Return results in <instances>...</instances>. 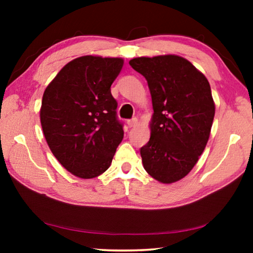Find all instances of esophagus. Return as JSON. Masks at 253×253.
<instances>
[{"label": "esophagus", "mask_w": 253, "mask_h": 253, "mask_svg": "<svg viewBox=\"0 0 253 253\" xmlns=\"http://www.w3.org/2000/svg\"><path fill=\"white\" fill-rule=\"evenodd\" d=\"M138 124V120H137V117H133L132 120H129L127 121V126L129 127H134Z\"/></svg>", "instance_id": "34e87169"}]
</instances>
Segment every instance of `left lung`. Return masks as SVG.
<instances>
[{"label": "left lung", "mask_w": 253, "mask_h": 253, "mask_svg": "<svg viewBox=\"0 0 253 253\" xmlns=\"http://www.w3.org/2000/svg\"><path fill=\"white\" fill-rule=\"evenodd\" d=\"M129 64L147 81L154 110L151 138L140 148L145 170L161 183L177 182L209 141L215 114L210 83L177 55L137 57Z\"/></svg>", "instance_id": "8db88e82"}]
</instances>
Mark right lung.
<instances>
[{
    "label": "right lung",
    "instance_id": "right-lung-1",
    "mask_svg": "<svg viewBox=\"0 0 253 253\" xmlns=\"http://www.w3.org/2000/svg\"><path fill=\"white\" fill-rule=\"evenodd\" d=\"M123 63L119 57L75 58L44 89L40 109L44 138L58 162L77 177L105 172L123 139L110 92Z\"/></svg>",
    "mask_w": 253,
    "mask_h": 253
}]
</instances>
